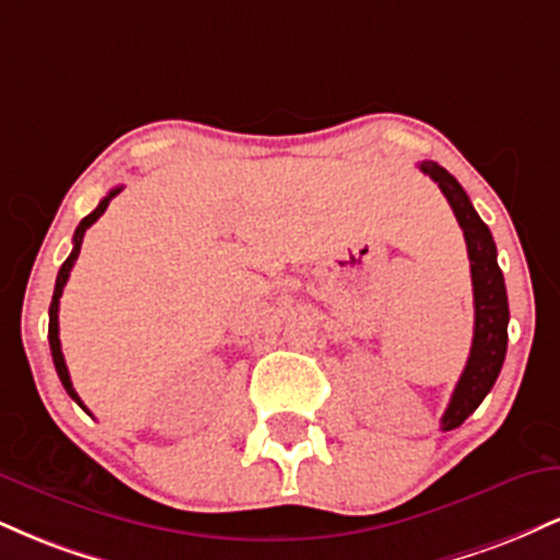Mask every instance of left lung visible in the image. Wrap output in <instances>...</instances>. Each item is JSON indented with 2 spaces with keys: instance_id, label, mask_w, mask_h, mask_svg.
Segmentation results:
<instances>
[{
  "instance_id": "8db88e82",
  "label": "left lung",
  "mask_w": 560,
  "mask_h": 560,
  "mask_svg": "<svg viewBox=\"0 0 560 560\" xmlns=\"http://www.w3.org/2000/svg\"><path fill=\"white\" fill-rule=\"evenodd\" d=\"M419 168L432 182H436L442 195L447 197L450 208H453L460 229H464L468 260H471L474 342L464 374L455 384L445 416H442V429L450 432V429L460 427L479 408V402L485 400L500 369H503L508 350V294L503 271L498 266V247H494L487 223L474 210L464 186L432 160H423Z\"/></svg>"
}]
</instances>
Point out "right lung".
Masks as SVG:
<instances>
[{"label":"right lung","instance_id":"add662e5","mask_svg":"<svg viewBox=\"0 0 560 560\" xmlns=\"http://www.w3.org/2000/svg\"><path fill=\"white\" fill-rule=\"evenodd\" d=\"M118 195H120V186H118V189H110V195H107L105 199H102L100 205H96V210H92V213H89V215L83 218V221L79 223V229H75V234H73V249H70L68 260L62 262L60 273H57V284H55V294H52V305H49V350H52V361H55L57 376H60L62 387H66L68 395L73 397V400L79 402L83 410H86V405H83V402H81V397L75 395L73 382H70V374H68L66 358H62V347H60V320H57V313H60V298H62V289H66V284H68V276H70V271H73L75 260H79V253H81L83 236H86V229L92 226V223L96 221V218H100L102 213H105L107 205H110V199H113V197H118ZM86 413H89V410H86Z\"/></svg>","mask_w":560,"mask_h":560}]
</instances>
